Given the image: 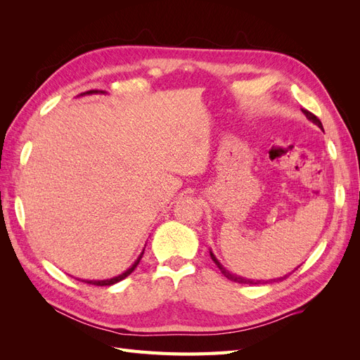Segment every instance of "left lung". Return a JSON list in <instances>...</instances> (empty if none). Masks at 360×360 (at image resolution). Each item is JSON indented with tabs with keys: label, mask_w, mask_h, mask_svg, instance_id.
I'll return each instance as SVG.
<instances>
[{
	"label": "left lung",
	"mask_w": 360,
	"mask_h": 360,
	"mask_svg": "<svg viewBox=\"0 0 360 360\" xmlns=\"http://www.w3.org/2000/svg\"><path fill=\"white\" fill-rule=\"evenodd\" d=\"M302 111H303L304 115H307L308 120H311L312 123H315L320 129H323V124H321L320 118H319L317 115H314V114H312L311 111H308V110H303V108H302ZM210 257H212V259H213V263H214L217 267H219L221 274H222L226 279H230V281H233V282H238V284H249V285L259 284V282H261V281H250V279H245V278H240V276H237V275H233V274H230V271H228V270H225V267H222V264L214 258V255H213L212 252H210ZM279 279H282V278H279ZM275 281H276V279H275Z\"/></svg>",
	"instance_id": "obj_1"
}]
</instances>
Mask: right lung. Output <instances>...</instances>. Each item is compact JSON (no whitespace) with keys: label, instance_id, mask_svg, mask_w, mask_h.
<instances>
[{"label":"right lung","instance_id":"add662e5","mask_svg":"<svg viewBox=\"0 0 360 360\" xmlns=\"http://www.w3.org/2000/svg\"><path fill=\"white\" fill-rule=\"evenodd\" d=\"M86 93H94V90H90V91H86ZM143 258V254L139 255V258L135 261V264L130 267L129 270H126L124 274H122V275H118V276H115V278H112V279H106V281H84L85 284H91V285H101V287H103V285H112V284H117L118 281H122V279H124V278H127L130 274H132V271L136 269V266L139 264V259Z\"/></svg>","mask_w":360,"mask_h":360}]
</instances>
